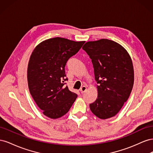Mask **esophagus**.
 Here are the masks:
<instances>
[{
	"label": "esophagus",
	"mask_w": 153,
	"mask_h": 153,
	"mask_svg": "<svg viewBox=\"0 0 153 153\" xmlns=\"http://www.w3.org/2000/svg\"><path fill=\"white\" fill-rule=\"evenodd\" d=\"M87 90V87L86 86H82L81 88H80V92L81 93H84V92H85V91Z\"/></svg>",
	"instance_id": "1"
}]
</instances>
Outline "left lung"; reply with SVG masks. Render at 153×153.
<instances>
[{
	"mask_svg": "<svg viewBox=\"0 0 153 153\" xmlns=\"http://www.w3.org/2000/svg\"><path fill=\"white\" fill-rule=\"evenodd\" d=\"M93 64L98 97L89 105L96 116L106 119L115 116L131 94L134 82L131 59L121 45L101 39L89 41L82 47Z\"/></svg>",
	"mask_w": 153,
	"mask_h": 153,
	"instance_id": "left-lung-1",
	"label": "left lung"
}]
</instances>
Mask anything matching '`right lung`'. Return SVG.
<instances>
[{
	"label": "right lung",
	"instance_id": "1",
	"mask_svg": "<svg viewBox=\"0 0 153 153\" xmlns=\"http://www.w3.org/2000/svg\"><path fill=\"white\" fill-rule=\"evenodd\" d=\"M85 41L53 38L39 43L32 52L27 68L30 93L46 116L57 119L65 115L77 94L65 85V66Z\"/></svg>",
	"mask_w": 153,
	"mask_h": 153
}]
</instances>
